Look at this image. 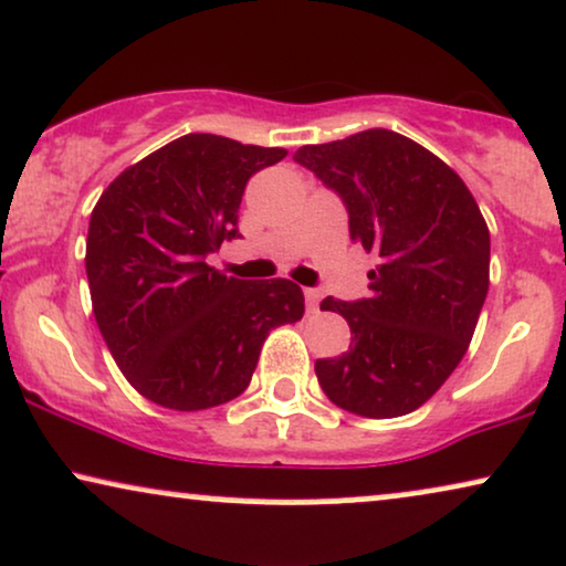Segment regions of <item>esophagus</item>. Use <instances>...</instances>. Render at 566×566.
<instances>
[{
	"label": "esophagus",
	"mask_w": 566,
	"mask_h": 566,
	"mask_svg": "<svg viewBox=\"0 0 566 566\" xmlns=\"http://www.w3.org/2000/svg\"><path fill=\"white\" fill-rule=\"evenodd\" d=\"M318 303H322V292H318V290H305V311L318 313Z\"/></svg>",
	"instance_id": "esophagus-1"
}]
</instances>
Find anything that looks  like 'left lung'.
Listing matches in <instances>:
<instances>
[{"label": "left lung", "instance_id": "left-lung-1", "mask_svg": "<svg viewBox=\"0 0 566 566\" xmlns=\"http://www.w3.org/2000/svg\"><path fill=\"white\" fill-rule=\"evenodd\" d=\"M343 197L350 237L377 253L371 295L324 297L350 348L318 358L326 398L366 419L417 411L464 358L490 284V231L461 176L403 134L369 128L295 153Z\"/></svg>", "mask_w": 566, "mask_h": 566}]
</instances>
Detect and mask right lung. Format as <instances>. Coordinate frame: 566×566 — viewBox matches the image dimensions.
Here are the masks:
<instances>
[{
  "instance_id": "add662e5",
  "label": "right lung",
  "mask_w": 566,
  "mask_h": 566,
  "mask_svg": "<svg viewBox=\"0 0 566 566\" xmlns=\"http://www.w3.org/2000/svg\"><path fill=\"white\" fill-rule=\"evenodd\" d=\"M287 155L187 134L128 166L88 218L92 311L128 385L174 411L244 392L274 326L303 318L290 279L244 282L206 263L237 237L250 176Z\"/></svg>"
}]
</instances>
